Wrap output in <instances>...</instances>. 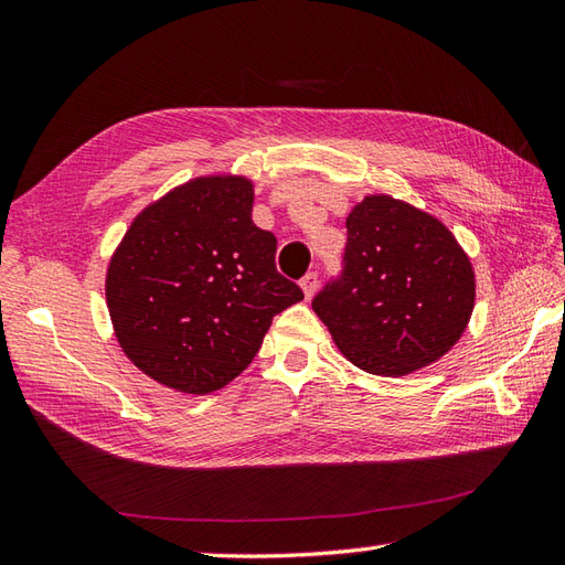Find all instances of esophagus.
Returning a JSON list of instances; mask_svg holds the SVG:
<instances>
[{
    "mask_svg": "<svg viewBox=\"0 0 565 565\" xmlns=\"http://www.w3.org/2000/svg\"><path fill=\"white\" fill-rule=\"evenodd\" d=\"M317 284H320V279H317V271H308L306 277L300 279V288H302V294H306V298H308V300L315 296V291H317Z\"/></svg>",
    "mask_w": 565,
    "mask_h": 565,
    "instance_id": "34e87169",
    "label": "esophagus"
}]
</instances>
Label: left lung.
<instances>
[{"mask_svg":"<svg viewBox=\"0 0 565 565\" xmlns=\"http://www.w3.org/2000/svg\"><path fill=\"white\" fill-rule=\"evenodd\" d=\"M339 277L312 310L360 370L403 377L460 339L475 306L468 255L439 220L388 195H370L345 220Z\"/></svg>","mask_w":565,"mask_h":565,"instance_id":"8db88e82","label":"left lung"}]
</instances>
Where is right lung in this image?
<instances>
[{"label":"right lung","instance_id":"obj_1","mask_svg":"<svg viewBox=\"0 0 565 565\" xmlns=\"http://www.w3.org/2000/svg\"><path fill=\"white\" fill-rule=\"evenodd\" d=\"M277 236L253 224V183L207 177L145 207L107 269V306L131 363L210 394L253 363L274 315L302 300L277 271Z\"/></svg>","mask_w":565,"mask_h":565}]
</instances>
